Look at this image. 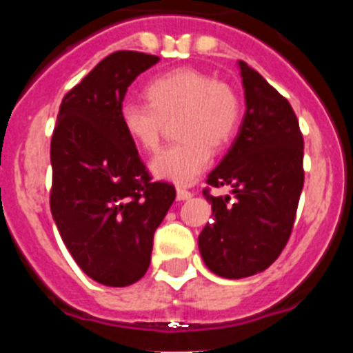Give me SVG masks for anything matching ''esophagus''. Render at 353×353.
<instances>
[{"label": "esophagus", "mask_w": 353, "mask_h": 353, "mask_svg": "<svg viewBox=\"0 0 353 353\" xmlns=\"http://www.w3.org/2000/svg\"><path fill=\"white\" fill-rule=\"evenodd\" d=\"M191 198H192L191 191L182 189V187H179V189H176V199H179V201H185V199H191Z\"/></svg>", "instance_id": "34e87169"}]
</instances>
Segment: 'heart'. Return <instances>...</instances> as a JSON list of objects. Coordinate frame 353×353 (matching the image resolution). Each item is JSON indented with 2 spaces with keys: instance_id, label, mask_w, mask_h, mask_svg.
<instances>
[{
  "instance_id": "1",
  "label": "heart",
  "mask_w": 353,
  "mask_h": 353,
  "mask_svg": "<svg viewBox=\"0 0 353 353\" xmlns=\"http://www.w3.org/2000/svg\"><path fill=\"white\" fill-rule=\"evenodd\" d=\"M148 102L121 105V125L136 145L155 152L166 123L176 118L180 141L162 150L150 168L159 179L191 183L203 173L219 150L235 138L242 120V102L232 84L192 67L171 68L146 84Z\"/></svg>"
}]
</instances>
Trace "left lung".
Returning <instances> with one entry per match:
<instances>
[{
	"label": "left lung",
	"instance_id": "8db88e82",
	"mask_svg": "<svg viewBox=\"0 0 353 353\" xmlns=\"http://www.w3.org/2000/svg\"><path fill=\"white\" fill-rule=\"evenodd\" d=\"M245 114L232 148L208 174L232 196H203L212 223L199 233L205 265L228 279L254 276L277 260L292 235L304 185V139L292 105L254 68L239 61Z\"/></svg>",
	"mask_w": 353,
	"mask_h": 353
}]
</instances>
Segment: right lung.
Returning <instances> with one entry per match:
<instances>
[{"label": "right lung", "instance_id": "1", "mask_svg": "<svg viewBox=\"0 0 353 353\" xmlns=\"http://www.w3.org/2000/svg\"><path fill=\"white\" fill-rule=\"evenodd\" d=\"M159 56L117 51L63 97L51 139V214L81 270L129 286L150 267L154 233L174 187L152 182L120 109L132 81Z\"/></svg>", "mask_w": 353, "mask_h": 353}]
</instances>
